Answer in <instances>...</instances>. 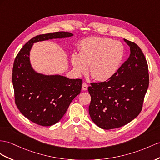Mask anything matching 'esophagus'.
Wrapping results in <instances>:
<instances>
[{"instance_id": "obj_1", "label": "esophagus", "mask_w": 160, "mask_h": 160, "mask_svg": "<svg viewBox=\"0 0 160 160\" xmlns=\"http://www.w3.org/2000/svg\"><path fill=\"white\" fill-rule=\"evenodd\" d=\"M82 88L83 91H87L88 89V85L87 83H83L82 85Z\"/></svg>"}]
</instances>
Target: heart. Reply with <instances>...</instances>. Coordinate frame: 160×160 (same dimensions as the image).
I'll list each match as a JSON object with an SVG mask.
<instances>
[{
  "label": "heart",
  "mask_w": 160,
  "mask_h": 160,
  "mask_svg": "<svg viewBox=\"0 0 160 160\" xmlns=\"http://www.w3.org/2000/svg\"><path fill=\"white\" fill-rule=\"evenodd\" d=\"M78 49L79 54L71 56L75 72L78 74L87 72L90 64V73L97 80H108L115 74L124 55L120 42L96 36L83 39Z\"/></svg>",
  "instance_id": "obj_1"
}]
</instances>
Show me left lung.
I'll return each mask as SVG.
<instances>
[{
    "label": "left lung",
    "instance_id": "8db88e82",
    "mask_svg": "<svg viewBox=\"0 0 160 160\" xmlns=\"http://www.w3.org/2000/svg\"><path fill=\"white\" fill-rule=\"evenodd\" d=\"M124 40L130 49L128 59L108 80L92 82L88 88L91 96L90 116L105 130L120 128L138 116L149 87L144 54L137 44Z\"/></svg>",
    "mask_w": 160,
    "mask_h": 160
}]
</instances>
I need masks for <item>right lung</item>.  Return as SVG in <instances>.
Masks as SVG:
<instances>
[{"label": "right lung", "mask_w": 160, "mask_h": 160, "mask_svg": "<svg viewBox=\"0 0 160 160\" xmlns=\"http://www.w3.org/2000/svg\"><path fill=\"white\" fill-rule=\"evenodd\" d=\"M72 36L65 32L38 35L26 43L15 57L12 73L15 103L20 112L36 124L49 126L58 122L80 93L82 80L36 72L30 64L31 48L39 41Z\"/></svg>", "instance_id": "1"}]
</instances>
